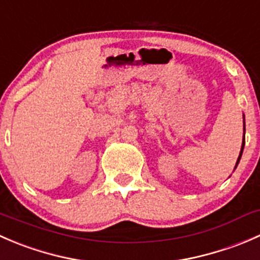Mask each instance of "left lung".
<instances>
[{
  "instance_id": "1",
  "label": "left lung",
  "mask_w": 260,
  "mask_h": 260,
  "mask_svg": "<svg viewBox=\"0 0 260 260\" xmlns=\"http://www.w3.org/2000/svg\"><path fill=\"white\" fill-rule=\"evenodd\" d=\"M244 145H245V142H244L243 141V146H242V151H240V154H239V158H238V161H237V165L239 164V161H240V157H242V153H243V148H244Z\"/></svg>"
}]
</instances>
